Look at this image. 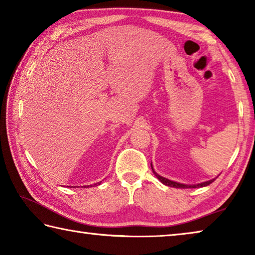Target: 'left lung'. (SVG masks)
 <instances>
[{
	"label": "left lung",
	"mask_w": 255,
	"mask_h": 255,
	"mask_svg": "<svg viewBox=\"0 0 255 255\" xmlns=\"http://www.w3.org/2000/svg\"><path fill=\"white\" fill-rule=\"evenodd\" d=\"M150 166H152V170H153V173L155 174V176L161 181L163 184L167 185V187H173V188H178V189H185V188H201V187H206V185H209L210 183H213L215 179H211L209 181H205V182H201V183H198V184H184V183H180V182H175V181H172L169 180L166 178H164V176L157 174L155 170L153 169V164L150 163Z\"/></svg>",
	"instance_id": "8db88e82"
}]
</instances>
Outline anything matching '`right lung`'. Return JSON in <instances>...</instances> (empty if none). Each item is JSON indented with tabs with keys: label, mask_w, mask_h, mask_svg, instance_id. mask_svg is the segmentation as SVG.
Here are the masks:
<instances>
[{
	"label": "right lung",
	"mask_w": 255,
	"mask_h": 255,
	"mask_svg": "<svg viewBox=\"0 0 255 255\" xmlns=\"http://www.w3.org/2000/svg\"><path fill=\"white\" fill-rule=\"evenodd\" d=\"M100 183H101V182H99V183H96V185H98V184H100Z\"/></svg>",
	"instance_id": "add662e5"
}]
</instances>
